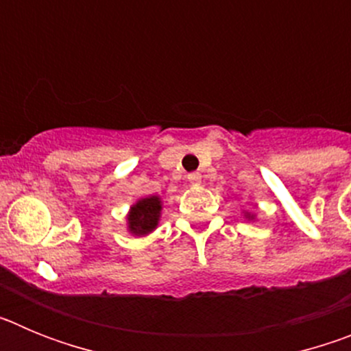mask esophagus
Wrapping results in <instances>:
<instances>
[{
    "instance_id": "esophagus-1",
    "label": "esophagus",
    "mask_w": 351,
    "mask_h": 351,
    "mask_svg": "<svg viewBox=\"0 0 351 351\" xmlns=\"http://www.w3.org/2000/svg\"><path fill=\"white\" fill-rule=\"evenodd\" d=\"M188 181H190L191 186H198L202 182V176H200V173H190V176H188Z\"/></svg>"
}]
</instances>
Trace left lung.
I'll use <instances>...</instances> for the list:
<instances>
[{
	"label": "left lung",
	"mask_w": 351,
	"mask_h": 351,
	"mask_svg": "<svg viewBox=\"0 0 351 351\" xmlns=\"http://www.w3.org/2000/svg\"><path fill=\"white\" fill-rule=\"evenodd\" d=\"M243 216H244V219H247V221H256V214L255 213H250V210H243Z\"/></svg>",
	"instance_id": "8db88e82"
}]
</instances>
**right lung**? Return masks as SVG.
Here are the masks:
<instances>
[{"mask_svg":"<svg viewBox=\"0 0 351 351\" xmlns=\"http://www.w3.org/2000/svg\"><path fill=\"white\" fill-rule=\"evenodd\" d=\"M163 200L160 195H147L130 206L126 214V230L133 237H145L160 225Z\"/></svg>","mask_w":351,"mask_h":351,"instance_id":"1","label":"right lung"}]
</instances>
